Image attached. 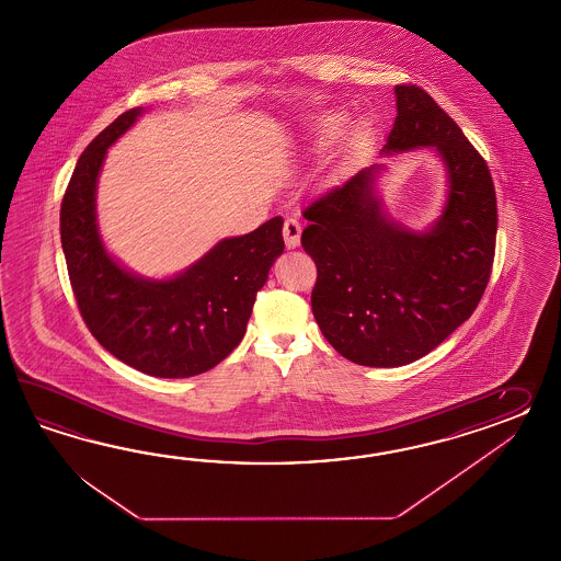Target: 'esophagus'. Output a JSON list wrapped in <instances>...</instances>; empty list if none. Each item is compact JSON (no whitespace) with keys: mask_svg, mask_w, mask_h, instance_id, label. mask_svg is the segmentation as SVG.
Masks as SVG:
<instances>
[{"mask_svg":"<svg viewBox=\"0 0 561 561\" xmlns=\"http://www.w3.org/2000/svg\"><path fill=\"white\" fill-rule=\"evenodd\" d=\"M300 234H302V225L296 218H286L284 220V241L288 249H296L300 244Z\"/></svg>","mask_w":561,"mask_h":561,"instance_id":"obj_1","label":"esophagus"}]
</instances>
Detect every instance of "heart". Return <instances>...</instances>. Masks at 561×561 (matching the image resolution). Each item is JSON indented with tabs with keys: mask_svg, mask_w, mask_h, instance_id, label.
<instances>
[{
	"mask_svg": "<svg viewBox=\"0 0 561 561\" xmlns=\"http://www.w3.org/2000/svg\"><path fill=\"white\" fill-rule=\"evenodd\" d=\"M334 122L333 121H324L320 122L319 135H329V133H333Z\"/></svg>",
	"mask_w": 561,
	"mask_h": 561,
	"instance_id": "1",
	"label": "heart"
}]
</instances>
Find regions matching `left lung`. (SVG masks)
Wrapping results in <instances>:
<instances>
[{
    "instance_id": "left-lung-1",
    "label": "left lung",
    "mask_w": 561,
    "mask_h": 561,
    "mask_svg": "<svg viewBox=\"0 0 561 561\" xmlns=\"http://www.w3.org/2000/svg\"><path fill=\"white\" fill-rule=\"evenodd\" d=\"M383 152L435 147L449 175L443 216L428 232L390 220L365 167L306 206L304 251L317 263L312 312L353 364L398 367L440 345L470 319L490 282L499 208L484 157L419 85H396Z\"/></svg>"
}]
</instances>
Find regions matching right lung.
I'll return each instance as SVG.
<instances>
[{
    "label": "right lung",
    "instance_id": "right-lung-1",
    "mask_svg": "<svg viewBox=\"0 0 561 561\" xmlns=\"http://www.w3.org/2000/svg\"><path fill=\"white\" fill-rule=\"evenodd\" d=\"M140 114V107L124 112L81 152L61 202L62 253L81 319L102 347L147 376L190 378L241 343L257 291L284 253V220L275 216L218 242L173 279L124 272L98 234L95 183L107 147Z\"/></svg>",
    "mask_w": 561,
    "mask_h": 561
}]
</instances>
